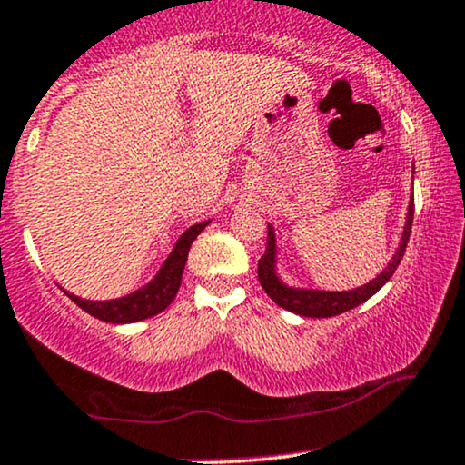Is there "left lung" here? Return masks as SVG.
<instances>
[{
	"label": "left lung",
	"instance_id": "1",
	"mask_svg": "<svg viewBox=\"0 0 465 465\" xmlns=\"http://www.w3.org/2000/svg\"><path fill=\"white\" fill-rule=\"evenodd\" d=\"M411 223H413V199L407 205V218L405 227H402V236L399 242V249L394 251L392 260L388 262V266L379 272L372 282L363 283L360 288L353 290H318V288H299L290 286L282 279L277 271V233L275 227L268 225V240H266V251L260 257V264H257V277H260L262 288L266 290V294L283 310L292 312V314L307 316V318H331L342 314V312L353 310V307L361 305L363 301L371 299L372 294H377L385 283L390 282V277L394 275V271L399 268L402 255H405L407 242H410L411 233Z\"/></svg>",
	"mask_w": 465,
	"mask_h": 465
}]
</instances>
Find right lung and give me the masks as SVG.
<instances>
[{"mask_svg":"<svg viewBox=\"0 0 465 465\" xmlns=\"http://www.w3.org/2000/svg\"><path fill=\"white\" fill-rule=\"evenodd\" d=\"M210 225V221H201L197 225L179 236L175 247L164 260V264L160 266V271L155 272V277L149 283H144L143 288H138L136 292L119 296V299L110 301H88L80 299V296L69 294V299L75 305H80L84 312L99 318L104 322L112 324H127V322H138L144 318H151L160 312H164L166 307L173 303V299L177 296V290L182 286V275L183 266H186L188 251L193 247V242L197 236Z\"/></svg>","mask_w":465,"mask_h":465,"instance_id":"add662e5","label":"right lung"}]
</instances>
